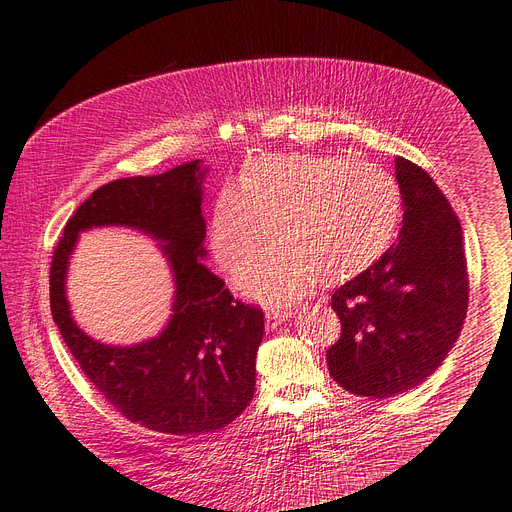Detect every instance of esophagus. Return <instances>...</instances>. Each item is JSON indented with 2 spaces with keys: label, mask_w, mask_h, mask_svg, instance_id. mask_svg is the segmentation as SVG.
Instances as JSON below:
<instances>
[{
  "label": "esophagus",
  "mask_w": 512,
  "mask_h": 512,
  "mask_svg": "<svg viewBox=\"0 0 512 512\" xmlns=\"http://www.w3.org/2000/svg\"><path fill=\"white\" fill-rule=\"evenodd\" d=\"M290 315H292V311L282 309V306H269V309L265 311L267 325H271V327H278V325H280V323H284Z\"/></svg>",
  "instance_id": "obj_1"
}]
</instances>
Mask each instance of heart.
I'll list each match as a JSON object with an SVG mask.
<instances>
[{
  "mask_svg": "<svg viewBox=\"0 0 512 512\" xmlns=\"http://www.w3.org/2000/svg\"><path fill=\"white\" fill-rule=\"evenodd\" d=\"M403 212L397 181L385 168L342 156L290 152L251 160L238 185H224L212 206L210 247L224 269L241 265L271 230L274 245L236 274L247 294L282 302L344 284L393 245Z\"/></svg>",
  "mask_w": 512,
  "mask_h": 512,
  "instance_id": "b5f03b06",
  "label": "heart"
}]
</instances>
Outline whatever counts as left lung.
Returning <instances> with one entry per match:
<instances>
[{
    "instance_id": "left-lung-1",
    "label": "left lung",
    "mask_w": 512,
    "mask_h": 512,
    "mask_svg": "<svg viewBox=\"0 0 512 512\" xmlns=\"http://www.w3.org/2000/svg\"><path fill=\"white\" fill-rule=\"evenodd\" d=\"M395 177L405 210L397 243L331 296L342 321L327 350L331 377L374 399L430 377L455 346L469 300L463 230L449 199L412 160L397 156Z\"/></svg>"
}]
</instances>
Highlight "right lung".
<instances>
[{"instance_id": "add662e5", "label": "right lung", "mask_w": 512, "mask_h": 512, "mask_svg": "<svg viewBox=\"0 0 512 512\" xmlns=\"http://www.w3.org/2000/svg\"><path fill=\"white\" fill-rule=\"evenodd\" d=\"M201 160L154 177L98 187L67 220L51 261V315L90 383L121 416L148 430L197 436L241 416L255 393L263 311L236 300L201 263ZM92 225H129L161 246L178 284L174 317L156 338L131 349L94 343L71 319L64 274L77 234Z\"/></svg>"}]
</instances>
